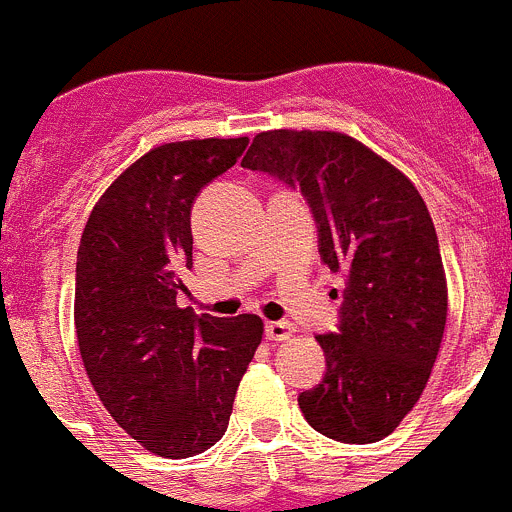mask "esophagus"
Here are the masks:
<instances>
[{"label": "esophagus", "mask_w": 512, "mask_h": 512, "mask_svg": "<svg viewBox=\"0 0 512 512\" xmlns=\"http://www.w3.org/2000/svg\"><path fill=\"white\" fill-rule=\"evenodd\" d=\"M264 334L271 342H286V339L294 337V326L289 321H266Z\"/></svg>", "instance_id": "obj_1"}]
</instances>
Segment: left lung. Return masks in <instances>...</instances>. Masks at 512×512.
Here are the masks:
<instances>
[{
	"label": "left lung",
	"mask_w": 512,
	"mask_h": 512,
	"mask_svg": "<svg viewBox=\"0 0 512 512\" xmlns=\"http://www.w3.org/2000/svg\"><path fill=\"white\" fill-rule=\"evenodd\" d=\"M299 188L319 253L344 276L337 332L319 334L326 372L299 394L306 422L349 445L387 437L415 407L440 352L447 284L440 243L410 178L349 135L269 130L241 160Z\"/></svg>",
	"instance_id": "1"
}]
</instances>
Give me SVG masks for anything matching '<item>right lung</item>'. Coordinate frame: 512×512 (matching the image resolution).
Masks as SVG:
<instances>
[{
    "label": "right lung",
    "mask_w": 512,
    "mask_h": 512,
    "mask_svg": "<svg viewBox=\"0 0 512 512\" xmlns=\"http://www.w3.org/2000/svg\"><path fill=\"white\" fill-rule=\"evenodd\" d=\"M248 138L165 143L102 193L82 231L75 329L87 377L115 422L145 450L180 460L223 437L238 382L261 344L256 314L180 309L193 266L191 208Z\"/></svg>",
    "instance_id": "add662e5"
}]
</instances>
